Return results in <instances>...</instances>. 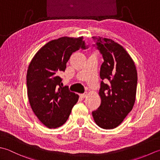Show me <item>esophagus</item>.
<instances>
[{
	"mask_svg": "<svg viewBox=\"0 0 160 160\" xmlns=\"http://www.w3.org/2000/svg\"><path fill=\"white\" fill-rule=\"evenodd\" d=\"M87 95H88V93L87 92H85L83 94H80V97H81V98H85V97H86Z\"/></svg>",
	"mask_w": 160,
	"mask_h": 160,
	"instance_id": "obj_1",
	"label": "esophagus"
}]
</instances>
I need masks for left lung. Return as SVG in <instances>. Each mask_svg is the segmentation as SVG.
Returning <instances> with one entry per match:
<instances>
[{"label": "left lung", "instance_id": "1", "mask_svg": "<svg viewBox=\"0 0 160 160\" xmlns=\"http://www.w3.org/2000/svg\"><path fill=\"white\" fill-rule=\"evenodd\" d=\"M96 46L102 54L100 68L102 79L99 94L101 104L92 112L94 122L103 129H113L122 123L135 104L138 72L134 61L121 45L112 39L95 37ZM83 50L88 48L84 44ZM103 80H108L104 83Z\"/></svg>", "mask_w": 160, "mask_h": 160}]
</instances>
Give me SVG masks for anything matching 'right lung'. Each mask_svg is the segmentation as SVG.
<instances>
[{
	"label": "right lung",
	"mask_w": 160,
	"mask_h": 160,
	"mask_svg": "<svg viewBox=\"0 0 160 160\" xmlns=\"http://www.w3.org/2000/svg\"><path fill=\"white\" fill-rule=\"evenodd\" d=\"M85 44L83 37H63L43 45L32 58L27 72L28 96L35 115L49 128L64 124L79 95L62 87L59 74L74 52Z\"/></svg>",
	"instance_id": "1"
}]
</instances>
